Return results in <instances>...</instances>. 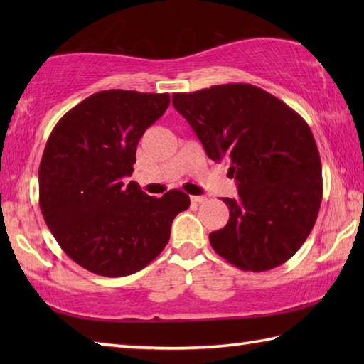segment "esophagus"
I'll return each mask as SVG.
<instances>
[{"mask_svg":"<svg viewBox=\"0 0 364 364\" xmlns=\"http://www.w3.org/2000/svg\"><path fill=\"white\" fill-rule=\"evenodd\" d=\"M191 202L203 203V202H206V197H203V196H191Z\"/></svg>","mask_w":364,"mask_h":364,"instance_id":"esophagus-1","label":"esophagus"}]
</instances>
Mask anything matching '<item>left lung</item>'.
Instances as JSON below:
<instances>
[{
	"label": "left lung",
	"mask_w": 364,
	"mask_h": 364,
	"mask_svg": "<svg viewBox=\"0 0 364 364\" xmlns=\"http://www.w3.org/2000/svg\"><path fill=\"white\" fill-rule=\"evenodd\" d=\"M215 162L230 166L237 198H222L227 225L210 235L215 253L252 272L282 266L310 236L322 202V166L308 123L252 84L173 94Z\"/></svg>",
	"instance_id": "obj_1"
}]
</instances>
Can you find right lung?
Segmentation results:
<instances>
[{"label":"right lung","instance_id":"1","mask_svg":"<svg viewBox=\"0 0 364 364\" xmlns=\"http://www.w3.org/2000/svg\"><path fill=\"white\" fill-rule=\"evenodd\" d=\"M170 103L168 94L102 90L72 107L46 141L38 205L54 239L76 264L103 277L144 269L164 250L189 196L156 198L123 178L134 172L137 144Z\"/></svg>","mask_w":364,"mask_h":364}]
</instances>
